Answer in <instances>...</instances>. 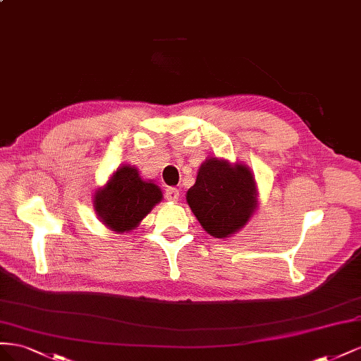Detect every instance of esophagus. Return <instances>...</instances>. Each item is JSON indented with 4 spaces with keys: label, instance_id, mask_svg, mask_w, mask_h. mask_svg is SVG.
<instances>
[{
    "label": "esophagus",
    "instance_id": "esophagus-1",
    "mask_svg": "<svg viewBox=\"0 0 361 361\" xmlns=\"http://www.w3.org/2000/svg\"><path fill=\"white\" fill-rule=\"evenodd\" d=\"M164 198H166L168 201L177 202L178 198H180V190L175 189V188H168L166 192H164Z\"/></svg>",
    "mask_w": 361,
    "mask_h": 361
}]
</instances>
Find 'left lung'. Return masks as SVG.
I'll use <instances>...</instances> for the list:
<instances>
[{"instance_id":"1","label":"left lung","mask_w":361,"mask_h":361,"mask_svg":"<svg viewBox=\"0 0 361 361\" xmlns=\"http://www.w3.org/2000/svg\"><path fill=\"white\" fill-rule=\"evenodd\" d=\"M202 228L214 238H228L248 222L257 207L251 171L228 161L209 159L201 164L197 183L186 197Z\"/></svg>"}]
</instances>
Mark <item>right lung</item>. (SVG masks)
<instances>
[{
  "label": "right lung",
  "instance_id": "right-lung-1",
  "mask_svg": "<svg viewBox=\"0 0 361 361\" xmlns=\"http://www.w3.org/2000/svg\"><path fill=\"white\" fill-rule=\"evenodd\" d=\"M161 190L151 181H143L137 169L122 166L106 188L95 193V210L99 219L116 233H126L145 218L160 202Z\"/></svg>",
  "mask_w": 361,
  "mask_h": 361
}]
</instances>
